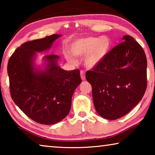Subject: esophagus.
<instances>
[{
	"label": "esophagus",
	"mask_w": 155,
	"mask_h": 155,
	"mask_svg": "<svg viewBox=\"0 0 155 155\" xmlns=\"http://www.w3.org/2000/svg\"><path fill=\"white\" fill-rule=\"evenodd\" d=\"M81 79L83 81L85 80V72L83 71V70H81Z\"/></svg>",
	"instance_id": "34e87169"
}]
</instances>
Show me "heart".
I'll return each instance as SVG.
<instances>
[{
    "instance_id": "1",
    "label": "heart",
    "mask_w": 155,
    "mask_h": 155,
    "mask_svg": "<svg viewBox=\"0 0 155 155\" xmlns=\"http://www.w3.org/2000/svg\"><path fill=\"white\" fill-rule=\"evenodd\" d=\"M111 44L108 37H87L74 41L70 46V51L75 57L85 56L84 65L87 68H93L105 59L111 51ZM65 58L70 62L74 61L69 54H65Z\"/></svg>"
}]
</instances>
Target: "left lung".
<instances>
[{"mask_svg": "<svg viewBox=\"0 0 155 155\" xmlns=\"http://www.w3.org/2000/svg\"><path fill=\"white\" fill-rule=\"evenodd\" d=\"M147 59L141 45L130 35L112 48L103 61L86 72L94 104L103 118L127 114L143 98L147 87Z\"/></svg>", "mask_w": 155, "mask_h": 155, "instance_id": "left-lung-1", "label": "left lung"}]
</instances>
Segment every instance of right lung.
Wrapping results in <instances>:
<instances>
[{"instance_id": "obj_1", "label": "right lung", "mask_w": 155, "mask_h": 155, "mask_svg": "<svg viewBox=\"0 0 155 155\" xmlns=\"http://www.w3.org/2000/svg\"><path fill=\"white\" fill-rule=\"evenodd\" d=\"M60 36L54 34L22 44L7 65L12 100L29 118L42 124H56L67 116L73 93L81 83L80 70L61 69L56 54L44 57L43 70L34 67L36 52L51 48Z\"/></svg>"}]
</instances>
